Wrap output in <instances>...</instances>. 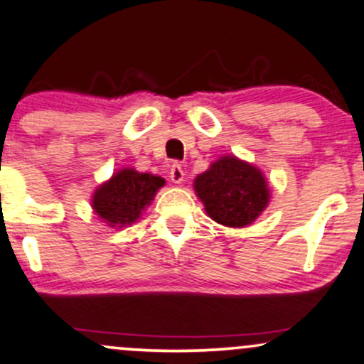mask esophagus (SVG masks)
<instances>
[{"instance_id":"1","label":"esophagus","mask_w":364,"mask_h":364,"mask_svg":"<svg viewBox=\"0 0 364 364\" xmlns=\"http://www.w3.org/2000/svg\"><path fill=\"white\" fill-rule=\"evenodd\" d=\"M183 170L182 166L178 164H173L172 168H170V181H172L173 183H182L183 182Z\"/></svg>"}]
</instances>
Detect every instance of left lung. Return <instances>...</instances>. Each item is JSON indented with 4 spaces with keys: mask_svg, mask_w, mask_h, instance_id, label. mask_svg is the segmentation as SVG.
Here are the masks:
<instances>
[{
    "mask_svg": "<svg viewBox=\"0 0 364 364\" xmlns=\"http://www.w3.org/2000/svg\"><path fill=\"white\" fill-rule=\"evenodd\" d=\"M194 191L208 216L230 228L254 223L269 204V187L262 172L237 156H221L194 181Z\"/></svg>",
    "mask_w": 364,
    "mask_h": 364,
    "instance_id": "obj_1",
    "label": "left lung"
}]
</instances>
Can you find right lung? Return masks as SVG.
Segmentation results:
<instances>
[{
    "instance_id": "right-lung-1",
    "label": "right lung",
    "mask_w": 364,
    "mask_h": 364,
    "mask_svg": "<svg viewBox=\"0 0 364 364\" xmlns=\"http://www.w3.org/2000/svg\"><path fill=\"white\" fill-rule=\"evenodd\" d=\"M164 186L165 178L158 175L122 168L95 191L92 208L107 225L122 228L138 220L143 209L151 204L158 189Z\"/></svg>"
}]
</instances>
